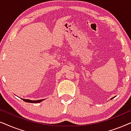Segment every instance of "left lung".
<instances>
[{
	"label": "left lung",
	"mask_w": 131,
	"mask_h": 131,
	"mask_svg": "<svg viewBox=\"0 0 131 131\" xmlns=\"http://www.w3.org/2000/svg\"><path fill=\"white\" fill-rule=\"evenodd\" d=\"M113 98H111V99H113Z\"/></svg>",
	"instance_id": "obj_1"
}]
</instances>
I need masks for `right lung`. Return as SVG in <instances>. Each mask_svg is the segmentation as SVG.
Listing matches in <instances>:
<instances>
[{"mask_svg":"<svg viewBox=\"0 0 131 131\" xmlns=\"http://www.w3.org/2000/svg\"><path fill=\"white\" fill-rule=\"evenodd\" d=\"M24 101H25L26 102H29V103H39V102H41L44 100V99H40V100H37V101H32L30 100V99H22Z\"/></svg>","mask_w":131,"mask_h":131,"instance_id":"right-lung-1","label":"right lung"}]
</instances>
